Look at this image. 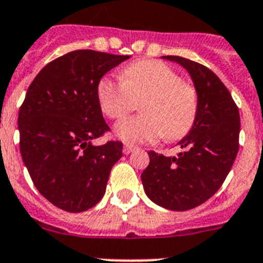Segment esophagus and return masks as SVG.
<instances>
[{"mask_svg":"<svg viewBox=\"0 0 263 263\" xmlns=\"http://www.w3.org/2000/svg\"><path fill=\"white\" fill-rule=\"evenodd\" d=\"M135 148H136V147H134V145H131V144H124V147H123V154H124V155L131 154Z\"/></svg>","mask_w":263,"mask_h":263,"instance_id":"esophagus-1","label":"esophagus"}]
</instances>
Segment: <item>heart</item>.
I'll use <instances>...</instances> for the list:
<instances>
[{"label": "heart", "instance_id": "1", "mask_svg": "<svg viewBox=\"0 0 263 263\" xmlns=\"http://www.w3.org/2000/svg\"><path fill=\"white\" fill-rule=\"evenodd\" d=\"M100 108L111 119H122L141 100L143 115L115 125V135L125 143H148L164 136L176 141L189 134L198 115L195 86L159 61H138L122 71V79L102 78L98 83Z\"/></svg>", "mask_w": 263, "mask_h": 263}]
</instances>
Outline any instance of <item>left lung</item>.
<instances>
[{"mask_svg": "<svg viewBox=\"0 0 263 263\" xmlns=\"http://www.w3.org/2000/svg\"><path fill=\"white\" fill-rule=\"evenodd\" d=\"M163 58L189 72L198 92V115L193 128L177 143L182 148L177 156L148 152L149 165L141 181L155 204L184 212L209 200L227 179L239 147V112L212 70L182 57Z\"/></svg>", "mask_w": 263, "mask_h": 263, "instance_id": "8db88e82", "label": "left lung"}]
</instances>
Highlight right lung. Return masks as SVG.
I'll return each instance as SVG.
<instances>
[{
  "label": "right lung",
  "mask_w": 263,
  "mask_h": 263,
  "mask_svg": "<svg viewBox=\"0 0 263 263\" xmlns=\"http://www.w3.org/2000/svg\"><path fill=\"white\" fill-rule=\"evenodd\" d=\"M129 55L75 50L54 59L27 88L18 114L20 149L34 185L70 213L95 206L123 143L93 145L109 127L98 100V83Z\"/></svg>",
  "instance_id": "right-lung-1"
}]
</instances>
